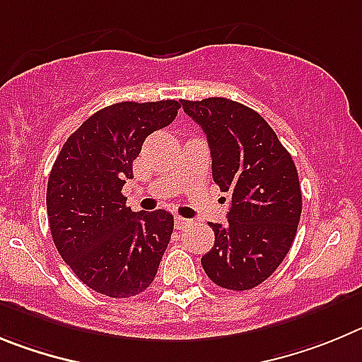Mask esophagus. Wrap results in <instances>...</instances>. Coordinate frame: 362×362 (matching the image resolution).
<instances>
[{"label": "esophagus", "instance_id": "34e87169", "mask_svg": "<svg viewBox=\"0 0 362 362\" xmlns=\"http://www.w3.org/2000/svg\"><path fill=\"white\" fill-rule=\"evenodd\" d=\"M191 223H193V221H191V220H187V218L175 216V227H177L178 230H184V229H187V227L191 226Z\"/></svg>", "mask_w": 362, "mask_h": 362}]
</instances>
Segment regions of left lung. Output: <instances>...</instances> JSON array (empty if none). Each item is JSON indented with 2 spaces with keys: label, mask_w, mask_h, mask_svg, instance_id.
I'll list each match as a JSON object with an SVG mask.
<instances>
[{
  "label": "left lung",
  "mask_w": 362,
  "mask_h": 362,
  "mask_svg": "<svg viewBox=\"0 0 362 362\" xmlns=\"http://www.w3.org/2000/svg\"><path fill=\"white\" fill-rule=\"evenodd\" d=\"M202 126L213 180L230 194L227 223H211L214 247L202 256L213 283L249 291L272 276L291 250L301 218V187L291 153L259 113L236 100H182Z\"/></svg>",
  "instance_id": "obj_1"
}]
</instances>
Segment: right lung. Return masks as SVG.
<instances>
[{"label": "right lung", "instance_id": "1", "mask_svg": "<svg viewBox=\"0 0 362 362\" xmlns=\"http://www.w3.org/2000/svg\"><path fill=\"white\" fill-rule=\"evenodd\" d=\"M180 103H117L68 136L50 171L47 211L61 258L92 291L132 298L153 283L173 214L133 213L120 193L146 136L165 128Z\"/></svg>", "mask_w": 362, "mask_h": 362}]
</instances>
